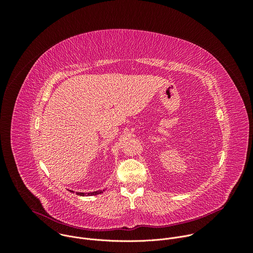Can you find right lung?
<instances>
[{"instance_id": "add662e5", "label": "right lung", "mask_w": 253, "mask_h": 253, "mask_svg": "<svg viewBox=\"0 0 253 253\" xmlns=\"http://www.w3.org/2000/svg\"><path fill=\"white\" fill-rule=\"evenodd\" d=\"M70 192H73V193H74V191H72V190H70ZM102 192H103L102 190H97V191L88 192V193H85V192H76V194H77V195H80V196H92V195H98V194H101Z\"/></svg>"}]
</instances>
